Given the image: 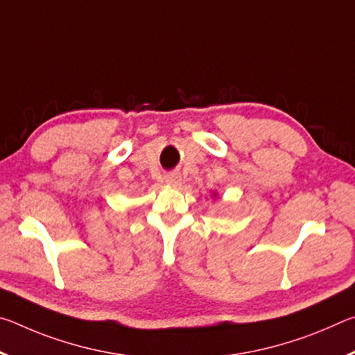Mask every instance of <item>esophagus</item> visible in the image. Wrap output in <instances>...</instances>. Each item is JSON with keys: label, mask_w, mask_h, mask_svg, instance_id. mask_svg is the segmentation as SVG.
<instances>
[{"label": "esophagus", "mask_w": 355, "mask_h": 355, "mask_svg": "<svg viewBox=\"0 0 355 355\" xmlns=\"http://www.w3.org/2000/svg\"><path fill=\"white\" fill-rule=\"evenodd\" d=\"M166 183L171 186H178L182 183V178H180L178 173H169V175H166Z\"/></svg>", "instance_id": "1"}]
</instances>
